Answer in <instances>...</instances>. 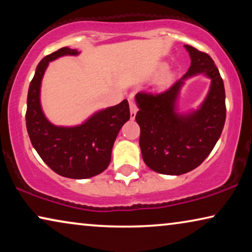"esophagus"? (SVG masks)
Returning a JSON list of instances; mask_svg holds the SVG:
<instances>
[{
    "mask_svg": "<svg viewBox=\"0 0 252 252\" xmlns=\"http://www.w3.org/2000/svg\"><path fill=\"white\" fill-rule=\"evenodd\" d=\"M129 110H130V119H134L136 116V112L139 108H137L136 103L134 101H129Z\"/></svg>",
    "mask_w": 252,
    "mask_h": 252,
    "instance_id": "esophagus-1",
    "label": "esophagus"
}]
</instances>
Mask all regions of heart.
<instances>
[{
  "instance_id": "1",
  "label": "heart",
  "mask_w": 252,
  "mask_h": 252,
  "mask_svg": "<svg viewBox=\"0 0 252 252\" xmlns=\"http://www.w3.org/2000/svg\"><path fill=\"white\" fill-rule=\"evenodd\" d=\"M168 78H170V77H166V78H165V80H168Z\"/></svg>"
}]
</instances>
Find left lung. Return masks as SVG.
Segmentation results:
<instances>
[{
  "label": "left lung",
  "mask_w": 252,
  "mask_h": 252,
  "mask_svg": "<svg viewBox=\"0 0 252 252\" xmlns=\"http://www.w3.org/2000/svg\"><path fill=\"white\" fill-rule=\"evenodd\" d=\"M191 63L187 73L159 94L140 92V148L147 166L155 172L180 175L199 166L221 135L226 120L225 87L215 62L208 54L186 44ZM197 74L212 79L205 102L197 110L179 114L176 99L184 80Z\"/></svg>",
  "instance_id": "obj_1"
}]
</instances>
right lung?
Returning <instances> with one entry per match:
<instances>
[{"label":"right lung","instance_id":"right-lung-1","mask_svg":"<svg viewBox=\"0 0 252 252\" xmlns=\"http://www.w3.org/2000/svg\"><path fill=\"white\" fill-rule=\"evenodd\" d=\"M77 56V49L64 47L41 60L27 94L26 127L32 146L54 172L65 178L87 179L106 170L116 137L129 119L127 99L94 113L81 125L56 126L41 108L40 89L44 71L62 56Z\"/></svg>","mask_w":252,"mask_h":252}]
</instances>
